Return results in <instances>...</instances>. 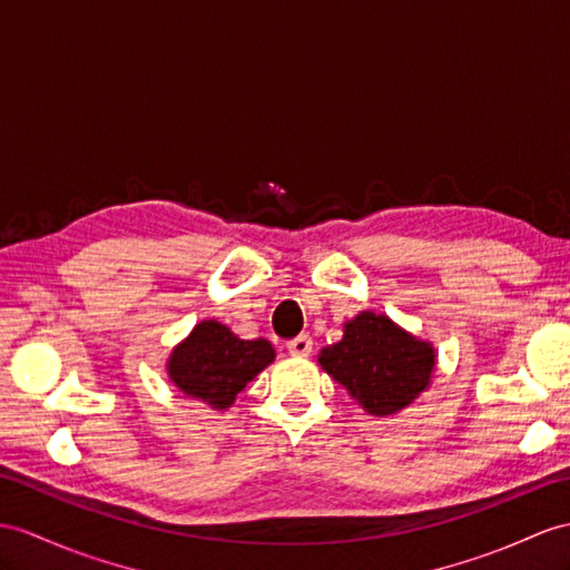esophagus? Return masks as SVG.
I'll return each instance as SVG.
<instances>
[{
    "label": "esophagus",
    "mask_w": 570,
    "mask_h": 570,
    "mask_svg": "<svg viewBox=\"0 0 570 570\" xmlns=\"http://www.w3.org/2000/svg\"><path fill=\"white\" fill-rule=\"evenodd\" d=\"M287 351L297 357H307L312 353V338L309 336H297L287 343Z\"/></svg>",
    "instance_id": "obj_1"
}]
</instances>
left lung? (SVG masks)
I'll return each mask as SVG.
<instances>
[{
  "label": "left lung",
  "mask_w": 570,
  "mask_h": 570,
  "mask_svg": "<svg viewBox=\"0 0 570 570\" xmlns=\"http://www.w3.org/2000/svg\"><path fill=\"white\" fill-rule=\"evenodd\" d=\"M318 365L367 413L392 415L428 390L435 348L390 316L360 312L345 324L343 338L318 353Z\"/></svg>",
  "instance_id": "8db88e82"
}]
</instances>
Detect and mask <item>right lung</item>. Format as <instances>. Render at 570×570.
<instances>
[{"mask_svg":"<svg viewBox=\"0 0 570 570\" xmlns=\"http://www.w3.org/2000/svg\"><path fill=\"white\" fill-rule=\"evenodd\" d=\"M273 360L275 351L266 338L242 341L225 324L210 318L200 322L184 343L176 345L166 372L186 396L225 411Z\"/></svg>","mask_w":570,"mask_h":570,"instance_id":"right-lung-1","label":"right lung"}]
</instances>
